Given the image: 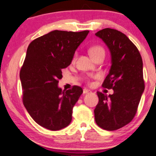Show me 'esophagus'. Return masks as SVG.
<instances>
[{
    "label": "esophagus",
    "instance_id": "obj_1",
    "mask_svg": "<svg viewBox=\"0 0 156 156\" xmlns=\"http://www.w3.org/2000/svg\"><path fill=\"white\" fill-rule=\"evenodd\" d=\"M89 93H90V90H87V89H84V90H83V94H89Z\"/></svg>",
    "mask_w": 156,
    "mask_h": 156
}]
</instances>
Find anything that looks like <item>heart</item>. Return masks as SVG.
Listing matches in <instances>:
<instances>
[{
	"label": "heart",
	"instance_id": "heart-1",
	"mask_svg": "<svg viewBox=\"0 0 156 156\" xmlns=\"http://www.w3.org/2000/svg\"><path fill=\"white\" fill-rule=\"evenodd\" d=\"M90 54L92 56L93 59H95L97 56H105V50L104 49L102 48L101 46H99V45H96V46L92 47L89 50ZM77 56V53H75L74 55V59H75Z\"/></svg>",
	"mask_w": 156,
	"mask_h": 156
}]
</instances>
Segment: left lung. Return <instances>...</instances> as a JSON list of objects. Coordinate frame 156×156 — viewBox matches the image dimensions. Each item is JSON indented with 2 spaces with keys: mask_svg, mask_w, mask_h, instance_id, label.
I'll list each match as a JSON object with an SVG mask.
<instances>
[{
  "mask_svg": "<svg viewBox=\"0 0 156 156\" xmlns=\"http://www.w3.org/2000/svg\"><path fill=\"white\" fill-rule=\"evenodd\" d=\"M95 34L111 53V68L102 86L114 90L108 96L97 92L95 121L104 130H115L130 123L137 111L145 88L142 57L133 42L118 30L106 28Z\"/></svg>",
  "mask_w": 156,
  "mask_h": 156,
  "instance_id": "8db88e82",
  "label": "left lung"
}]
</instances>
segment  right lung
Masks as SVG:
<instances>
[{"label":"right lung","mask_w":156,"mask_h":156,"mask_svg":"<svg viewBox=\"0 0 156 156\" xmlns=\"http://www.w3.org/2000/svg\"><path fill=\"white\" fill-rule=\"evenodd\" d=\"M89 31L54 30L30 43L20 70L23 102L36 123L50 130L67 127L72 108L83 90L73 86L68 90L58 87L62 69L72 62L78 47Z\"/></svg>","instance_id":"add662e5"}]
</instances>
